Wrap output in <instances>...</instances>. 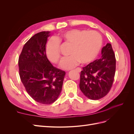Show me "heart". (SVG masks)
<instances>
[{"instance_id":"b5f03b06","label":"heart","mask_w":134,"mask_h":134,"mask_svg":"<svg viewBox=\"0 0 134 134\" xmlns=\"http://www.w3.org/2000/svg\"><path fill=\"white\" fill-rule=\"evenodd\" d=\"M60 42L71 46L69 52L70 56L64 58L60 64L61 68L65 70L71 69L80 63L83 65L91 63L98 56L102 44V37L95 31H66L58 37L50 38L46 45V56L53 64L59 63L61 58Z\"/></svg>"}]
</instances>
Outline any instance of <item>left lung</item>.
<instances>
[{"instance_id": "1", "label": "left lung", "mask_w": 134, "mask_h": 134, "mask_svg": "<svg viewBox=\"0 0 134 134\" xmlns=\"http://www.w3.org/2000/svg\"><path fill=\"white\" fill-rule=\"evenodd\" d=\"M102 57L83 68L80 72L79 87L87 98L98 100L110 91L114 80L116 58L110 43L102 51Z\"/></svg>"}]
</instances>
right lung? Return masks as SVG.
<instances>
[{"mask_svg":"<svg viewBox=\"0 0 134 134\" xmlns=\"http://www.w3.org/2000/svg\"><path fill=\"white\" fill-rule=\"evenodd\" d=\"M50 31L35 34L24 45L18 60L20 78L28 94L44 104L54 103L62 92L65 72L54 67L45 54Z\"/></svg>","mask_w":134,"mask_h":134,"instance_id":"right-lung-1","label":"right lung"}]
</instances>
